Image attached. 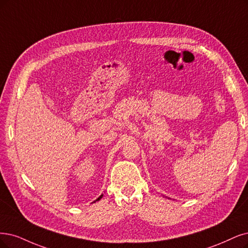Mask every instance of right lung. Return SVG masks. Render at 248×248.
Here are the masks:
<instances>
[{
	"label": "right lung",
	"mask_w": 248,
	"mask_h": 248,
	"mask_svg": "<svg viewBox=\"0 0 248 248\" xmlns=\"http://www.w3.org/2000/svg\"><path fill=\"white\" fill-rule=\"evenodd\" d=\"M102 197H103V194H101V195H100V196H99V197H98V198H97V199H96V200H95V201H94V202H96V201H98V200H100V199H101V198H102Z\"/></svg>",
	"instance_id": "1"
}]
</instances>
